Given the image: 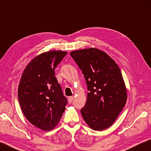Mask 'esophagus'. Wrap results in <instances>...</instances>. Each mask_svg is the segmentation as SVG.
<instances>
[{"instance_id":"1","label":"esophagus","mask_w":151,"mask_h":151,"mask_svg":"<svg viewBox=\"0 0 151 151\" xmlns=\"http://www.w3.org/2000/svg\"><path fill=\"white\" fill-rule=\"evenodd\" d=\"M73 100H74V97H73V96H70L69 98H68V103H72Z\"/></svg>"}]
</instances>
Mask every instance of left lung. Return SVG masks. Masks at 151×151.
<instances>
[{
	"mask_svg": "<svg viewBox=\"0 0 151 151\" xmlns=\"http://www.w3.org/2000/svg\"><path fill=\"white\" fill-rule=\"evenodd\" d=\"M84 76L89 92L81 114L90 128L102 131L113 124L125 106L127 89L118 65L96 48L71 51Z\"/></svg>",
	"mask_w": 151,
	"mask_h": 151,
	"instance_id": "left-lung-1",
	"label": "left lung"
}]
</instances>
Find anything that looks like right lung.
<instances>
[{"label":"right lung","mask_w":151,"mask_h":151,"mask_svg":"<svg viewBox=\"0 0 151 151\" xmlns=\"http://www.w3.org/2000/svg\"><path fill=\"white\" fill-rule=\"evenodd\" d=\"M67 53L49 51L34 57L27 65L18 85V101L26 118L43 131L56 127L67 104L55 76V68Z\"/></svg>","instance_id":"obj_1"}]
</instances>
